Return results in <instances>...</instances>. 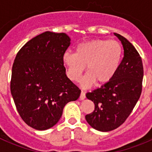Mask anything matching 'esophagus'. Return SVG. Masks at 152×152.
<instances>
[{
	"mask_svg": "<svg viewBox=\"0 0 152 152\" xmlns=\"http://www.w3.org/2000/svg\"><path fill=\"white\" fill-rule=\"evenodd\" d=\"M86 96H85V93L84 91H81L80 92V100H84L85 99Z\"/></svg>",
	"mask_w": 152,
	"mask_h": 152,
	"instance_id": "obj_1",
	"label": "esophagus"
}]
</instances>
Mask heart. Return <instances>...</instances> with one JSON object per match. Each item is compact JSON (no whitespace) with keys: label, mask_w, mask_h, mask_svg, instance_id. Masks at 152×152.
Returning <instances> with one entry per match:
<instances>
[{"label":"heart","mask_w":152,"mask_h":152,"mask_svg":"<svg viewBox=\"0 0 152 152\" xmlns=\"http://www.w3.org/2000/svg\"><path fill=\"white\" fill-rule=\"evenodd\" d=\"M123 49L116 40L95 39L79 44L75 53L65 52L62 61L71 80L78 81L86 69L82 80L84 88L93 84L105 85L116 75L121 61Z\"/></svg>","instance_id":"1"}]
</instances>
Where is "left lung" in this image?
<instances>
[{"mask_svg":"<svg viewBox=\"0 0 152 152\" xmlns=\"http://www.w3.org/2000/svg\"><path fill=\"white\" fill-rule=\"evenodd\" d=\"M114 35L122 42L124 56L112 80L100 88L87 93L94 103V110L85 116L88 124L100 132L112 131L129 117L140 97L142 89V58L131 42L121 35Z\"/></svg>","mask_w":152,"mask_h":152,"instance_id":"left-lung-1","label":"left lung"}]
</instances>
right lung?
I'll list each match as a JSON object with an SVG mask.
<instances>
[{"label": "right lung", "instance_id": "add662e5", "mask_svg": "<svg viewBox=\"0 0 152 152\" xmlns=\"http://www.w3.org/2000/svg\"><path fill=\"white\" fill-rule=\"evenodd\" d=\"M70 44L65 33L46 31L28 41L16 56L10 91L20 117L35 129L52 128L64 106L80 96L62 61Z\"/></svg>", "mask_w": 152, "mask_h": 152}]
</instances>
